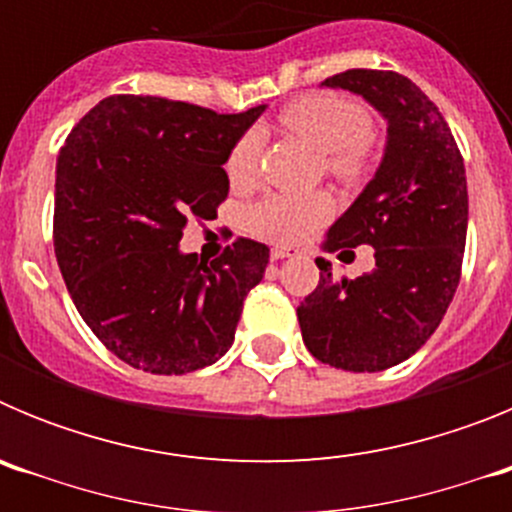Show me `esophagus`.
Listing matches in <instances>:
<instances>
[{"instance_id":"1","label":"esophagus","mask_w":512,"mask_h":512,"mask_svg":"<svg viewBox=\"0 0 512 512\" xmlns=\"http://www.w3.org/2000/svg\"><path fill=\"white\" fill-rule=\"evenodd\" d=\"M289 256H292V248H282V246H277V248H271V261H279V259H289Z\"/></svg>"}]
</instances>
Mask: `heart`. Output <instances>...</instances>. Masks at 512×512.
<instances>
[{"instance_id":"1","label":"heart","mask_w":512,"mask_h":512,"mask_svg":"<svg viewBox=\"0 0 512 512\" xmlns=\"http://www.w3.org/2000/svg\"><path fill=\"white\" fill-rule=\"evenodd\" d=\"M279 122L289 133L300 135L310 146L325 153V169L351 184L359 182L369 166V133L372 117L354 99L341 94H307L287 104ZM261 135L248 130L228 156V179L235 187H246L259 174ZM333 212L328 194L274 192L248 210L246 223L256 235L274 243H300L318 230Z\"/></svg>"}]
</instances>
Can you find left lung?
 Wrapping results in <instances>:
<instances>
[{
    "mask_svg": "<svg viewBox=\"0 0 512 512\" xmlns=\"http://www.w3.org/2000/svg\"><path fill=\"white\" fill-rule=\"evenodd\" d=\"M323 87L359 94L387 120L377 174L325 238L328 251L372 246L377 266L336 279L330 264L315 261L320 282L297 320L323 364L384 372L433 336L459 287L469 220L464 158L436 104L408 76L351 69Z\"/></svg>",
    "mask_w": 512,
    "mask_h": 512,
    "instance_id": "1",
    "label": "left lung"
}]
</instances>
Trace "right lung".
<instances>
[{"label": "right lung", "mask_w": 512, "mask_h": 512, "mask_svg": "<svg viewBox=\"0 0 512 512\" xmlns=\"http://www.w3.org/2000/svg\"><path fill=\"white\" fill-rule=\"evenodd\" d=\"M266 104L238 115L117 94L76 122L56 164L53 246L76 310L117 359L187 374L225 356L269 248L238 238L212 264L179 251L189 217L228 197L223 164Z\"/></svg>", "instance_id": "add662e5"}]
</instances>
